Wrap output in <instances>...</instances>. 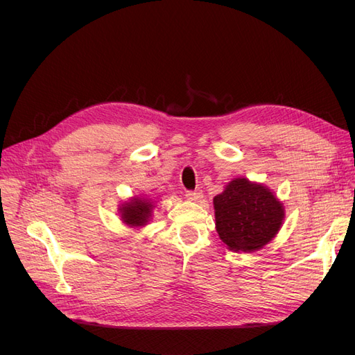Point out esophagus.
<instances>
[{"label": "esophagus", "mask_w": 355, "mask_h": 355, "mask_svg": "<svg viewBox=\"0 0 355 355\" xmlns=\"http://www.w3.org/2000/svg\"><path fill=\"white\" fill-rule=\"evenodd\" d=\"M185 197L191 201H200L202 198V191L200 189H196V191H187Z\"/></svg>", "instance_id": "34e87169"}]
</instances>
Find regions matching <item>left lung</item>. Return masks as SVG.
Wrapping results in <instances>:
<instances>
[{
  "mask_svg": "<svg viewBox=\"0 0 355 355\" xmlns=\"http://www.w3.org/2000/svg\"><path fill=\"white\" fill-rule=\"evenodd\" d=\"M216 231L232 252L250 253L270 243L284 220L283 202L270 188L235 178L213 198Z\"/></svg>",
  "mask_w": 355,
  "mask_h": 355,
  "instance_id": "left-lung-1",
  "label": "left lung"
}]
</instances>
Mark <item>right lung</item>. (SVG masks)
Instances as JSON below:
<instances>
[{"mask_svg": "<svg viewBox=\"0 0 355 355\" xmlns=\"http://www.w3.org/2000/svg\"><path fill=\"white\" fill-rule=\"evenodd\" d=\"M154 207V201L146 198H133L123 202L120 207L121 220L128 227H144L151 219Z\"/></svg>", "mask_w": 355, "mask_h": 355, "instance_id": "right-lung-1", "label": "right lung"}]
</instances>
